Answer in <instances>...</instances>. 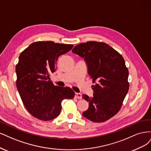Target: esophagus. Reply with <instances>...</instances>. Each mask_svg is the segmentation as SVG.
<instances>
[{"label":"esophagus","mask_w":151,"mask_h":151,"mask_svg":"<svg viewBox=\"0 0 151 151\" xmlns=\"http://www.w3.org/2000/svg\"><path fill=\"white\" fill-rule=\"evenodd\" d=\"M75 97L78 99H82V95L80 93H75Z\"/></svg>","instance_id":"obj_1"}]
</instances>
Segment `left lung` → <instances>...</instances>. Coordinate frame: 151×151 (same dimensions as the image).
Here are the masks:
<instances>
[{"mask_svg": "<svg viewBox=\"0 0 151 151\" xmlns=\"http://www.w3.org/2000/svg\"><path fill=\"white\" fill-rule=\"evenodd\" d=\"M72 52L83 58L93 80L92 97L83 95L88 109L83 115L94 122H103L120 110L127 95L129 71L124 58L109 45L89 41L74 47Z\"/></svg>", "mask_w": 151, "mask_h": 151, "instance_id": "8db88e82", "label": "left lung"}]
</instances>
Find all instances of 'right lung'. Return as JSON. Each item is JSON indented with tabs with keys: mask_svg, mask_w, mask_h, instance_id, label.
<instances>
[{
	"mask_svg": "<svg viewBox=\"0 0 151 151\" xmlns=\"http://www.w3.org/2000/svg\"><path fill=\"white\" fill-rule=\"evenodd\" d=\"M73 46L38 41L31 44L19 56L16 67L17 88L24 105L35 117L44 121L54 119L60 113L62 101L74 98L71 88L55 86L50 78L56 70L58 58Z\"/></svg>",
	"mask_w": 151,
	"mask_h": 151,
	"instance_id": "obj_1",
	"label": "right lung"
}]
</instances>
